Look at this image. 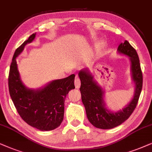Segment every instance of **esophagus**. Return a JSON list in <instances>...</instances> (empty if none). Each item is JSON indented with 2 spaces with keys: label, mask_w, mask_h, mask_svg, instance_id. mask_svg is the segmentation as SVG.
Here are the masks:
<instances>
[{
  "label": "esophagus",
  "mask_w": 152,
  "mask_h": 152,
  "mask_svg": "<svg viewBox=\"0 0 152 152\" xmlns=\"http://www.w3.org/2000/svg\"><path fill=\"white\" fill-rule=\"evenodd\" d=\"M74 84H75V87H76V88H80V78L78 77V76H76V78H75Z\"/></svg>",
  "instance_id": "34e87169"
}]
</instances>
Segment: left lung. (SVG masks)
<instances>
[{"label":"left lung","instance_id":"left-lung-1","mask_svg":"<svg viewBox=\"0 0 152 152\" xmlns=\"http://www.w3.org/2000/svg\"><path fill=\"white\" fill-rule=\"evenodd\" d=\"M117 51L129 57L132 78L135 86L133 98L122 110L114 112L107 109L104 100V91L94 80V76L88 69L80 70L78 73L81 99L87 117L90 124L100 129H111L127 120L137 106L142 88V73L137 52L127 41L118 45Z\"/></svg>","mask_w":152,"mask_h":152}]
</instances>
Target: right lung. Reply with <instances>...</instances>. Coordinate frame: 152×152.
<instances>
[{
  "instance_id": "right-lung-1",
  "label": "right lung",
  "mask_w": 152,
  "mask_h": 152,
  "mask_svg": "<svg viewBox=\"0 0 152 152\" xmlns=\"http://www.w3.org/2000/svg\"><path fill=\"white\" fill-rule=\"evenodd\" d=\"M36 33L31 35L15 52L10 67L8 87L10 95L17 112L26 124L42 131L55 129L64 118L65 97L74 89L75 75L54 80L45 86L34 90L26 88L20 78L16 58L25 45L31 43Z\"/></svg>"
}]
</instances>
